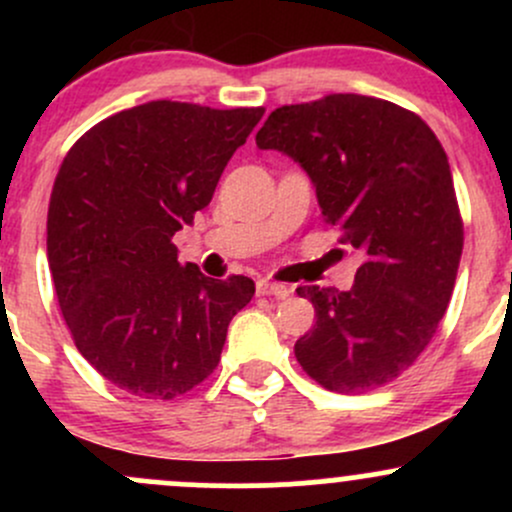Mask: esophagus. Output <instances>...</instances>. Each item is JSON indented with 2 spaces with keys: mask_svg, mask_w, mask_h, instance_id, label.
Masks as SVG:
<instances>
[{
  "mask_svg": "<svg viewBox=\"0 0 512 512\" xmlns=\"http://www.w3.org/2000/svg\"><path fill=\"white\" fill-rule=\"evenodd\" d=\"M257 293H260V296H276V298H286V296H291V286H286V284H279V281L260 279V281H257Z\"/></svg>",
  "mask_w": 512,
  "mask_h": 512,
  "instance_id": "obj_1",
  "label": "esophagus"
}]
</instances>
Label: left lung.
<instances>
[{
    "mask_svg": "<svg viewBox=\"0 0 512 512\" xmlns=\"http://www.w3.org/2000/svg\"><path fill=\"white\" fill-rule=\"evenodd\" d=\"M255 142L308 173L325 221L361 255L349 291L296 289L315 308L313 330L293 346L298 363L342 395L392 383L436 334L462 257V216L438 137L395 103L332 93L276 108Z\"/></svg>",
    "mask_w": 512,
    "mask_h": 512,
    "instance_id": "left-lung-1",
    "label": "left lung"
}]
</instances>
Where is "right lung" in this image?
<instances>
[{
    "mask_svg": "<svg viewBox=\"0 0 512 512\" xmlns=\"http://www.w3.org/2000/svg\"><path fill=\"white\" fill-rule=\"evenodd\" d=\"M264 108L151 101L93 125L64 156L48 209V262L76 349L144 399L190 392L219 366L248 276L178 262L173 236L211 202Z\"/></svg>",
    "mask_w": 512,
    "mask_h": 512,
    "instance_id": "1",
    "label": "right lung"
}]
</instances>
